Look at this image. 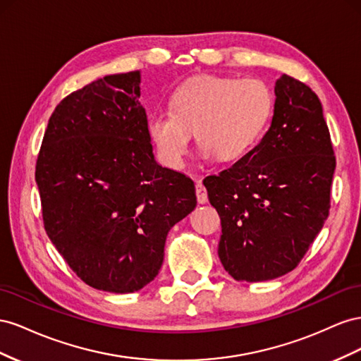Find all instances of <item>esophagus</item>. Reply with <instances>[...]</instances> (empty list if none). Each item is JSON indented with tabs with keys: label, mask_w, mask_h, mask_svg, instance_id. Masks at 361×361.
<instances>
[{
	"label": "esophagus",
	"mask_w": 361,
	"mask_h": 361,
	"mask_svg": "<svg viewBox=\"0 0 361 361\" xmlns=\"http://www.w3.org/2000/svg\"><path fill=\"white\" fill-rule=\"evenodd\" d=\"M195 190H197V198H198L200 204H205V202L209 201L207 190H205L204 184L201 181H197V184H195Z\"/></svg>",
	"instance_id": "1"
}]
</instances>
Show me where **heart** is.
I'll return each mask as SVG.
<instances>
[{"instance_id":"heart-1","label":"heart","mask_w":361,"mask_h":361,"mask_svg":"<svg viewBox=\"0 0 361 361\" xmlns=\"http://www.w3.org/2000/svg\"><path fill=\"white\" fill-rule=\"evenodd\" d=\"M169 106L151 113L148 133L161 160L180 168L195 131L205 159L248 154L271 121L274 97L262 80L201 75L175 89Z\"/></svg>"}]
</instances>
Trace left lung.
Segmentation results:
<instances>
[{"mask_svg":"<svg viewBox=\"0 0 361 361\" xmlns=\"http://www.w3.org/2000/svg\"><path fill=\"white\" fill-rule=\"evenodd\" d=\"M269 130L248 154L204 178L219 213L218 254L238 281H267L293 271L329 212L336 157L317 95L283 74Z\"/></svg>","mask_w":361,"mask_h":361,"instance_id":"obj_1","label":"left lung"}]
</instances>
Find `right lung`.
Masks as SVG:
<instances>
[{"instance_id": "1", "label": "right lung", "mask_w": 361, "mask_h": 361, "mask_svg": "<svg viewBox=\"0 0 361 361\" xmlns=\"http://www.w3.org/2000/svg\"><path fill=\"white\" fill-rule=\"evenodd\" d=\"M139 85L131 71L61 99L36 163L48 238L81 280L111 293L157 276L169 230L197 207L193 181L154 159Z\"/></svg>"}]
</instances>
